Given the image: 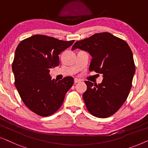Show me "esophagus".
Here are the masks:
<instances>
[{
	"instance_id": "34e87169",
	"label": "esophagus",
	"mask_w": 148,
	"mask_h": 148,
	"mask_svg": "<svg viewBox=\"0 0 148 148\" xmlns=\"http://www.w3.org/2000/svg\"><path fill=\"white\" fill-rule=\"evenodd\" d=\"M80 82H81V80L79 79H77V78H75L74 79V83H75V84H77V83H79Z\"/></svg>"
}]
</instances>
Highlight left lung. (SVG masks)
Wrapping results in <instances>:
<instances>
[{
	"mask_svg": "<svg viewBox=\"0 0 148 148\" xmlns=\"http://www.w3.org/2000/svg\"><path fill=\"white\" fill-rule=\"evenodd\" d=\"M76 48L90 53V71L104 77L99 84L85 82L83 98L87 109L98 118L110 116L124 104L132 86L135 65L130 47L125 40L103 32L76 42L72 50Z\"/></svg>",
	"mask_w": 148,
	"mask_h": 148,
	"instance_id": "left-lung-1",
	"label": "left lung"
}]
</instances>
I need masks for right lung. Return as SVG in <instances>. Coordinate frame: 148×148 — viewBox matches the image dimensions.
Segmentation results:
<instances>
[{
  "label": "right lung",
  "instance_id": "obj_1",
  "mask_svg": "<svg viewBox=\"0 0 148 148\" xmlns=\"http://www.w3.org/2000/svg\"><path fill=\"white\" fill-rule=\"evenodd\" d=\"M73 42L38 34L22 40L16 48L12 64L15 86L25 106L39 116L57 111L73 84L72 77L57 82L49 74L50 69L59 65L60 52Z\"/></svg>",
  "mask_w": 148,
  "mask_h": 148
}]
</instances>
